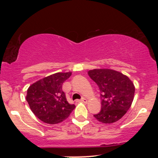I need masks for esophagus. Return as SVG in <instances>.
Listing matches in <instances>:
<instances>
[{
  "mask_svg": "<svg viewBox=\"0 0 158 158\" xmlns=\"http://www.w3.org/2000/svg\"><path fill=\"white\" fill-rule=\"evenodd\" d=\"M76 102H87V99H85V98H81V99H77V100H76Z\"/></svg>",
  "mask_w": 158,
  "mask_h": 158,
  "instance_id": "34e87169",
  "label": "esophagus"
}]
</instances>
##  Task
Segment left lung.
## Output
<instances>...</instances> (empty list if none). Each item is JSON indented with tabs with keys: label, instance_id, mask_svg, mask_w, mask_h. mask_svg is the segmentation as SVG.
Wrapping results in <instances>:
<instances>
[{
	"label": "left lung",
	"instance_id": "obj_1",
	"mask_svg": "<svg viewBox=\"0 0 158 158\" xmlns=\"http://www.w3.org/2000/svg\"><path fill=\"white\" fill-rule=\"evenodd\" d=\"M88 76L100 90L101 110L94 117L102 123H113L121 119L133 102L135 88L126 76L110 69H94Z\"/></svg>",
	"mask_w": 158,
	"mask_h": 158
}]
</instances>
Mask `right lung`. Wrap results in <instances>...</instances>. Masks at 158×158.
I'll return each mask as SVG.
<instances>
[{"label": "right lung", "instance_id": "obj_1", "mask_svg": "<svg viewBox=\"0 0 158 158\" xmlns=\"http://www.w3.org/2000/svg\"><path fill=\"white\" fill-rule=\"evenodd\" d=\"M71 73H56L30 85L27 101L30 109L43 122L56 124L66 119L75 106L70 104L62 90V84Z\"/></svg>", "mask_w": 158, "mask_h": 158}]
</instances>
